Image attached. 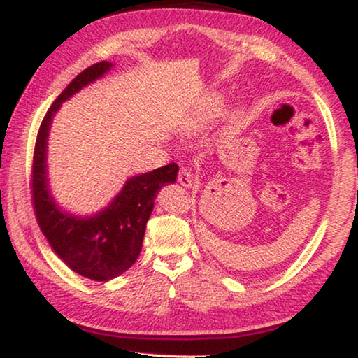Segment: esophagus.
<instances>
[{"label":"esophagus","instance_id":"1","mask_svg":"<svg viewBox=\"0 0 358 358\" xmlns=\"http://www.w3.org/2000/svg\"><path fill=\"white\" fill-rule=\"evenodd\" d=\"M178 183L183 185L185 187H194L196 186V177H194V173L189 169H180Z\"/></svg>","mask_w":358,"mask_h":358}]
</instances>
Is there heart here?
<instances>
[{
  "instance_id": "b5f03b06",
  "label": "heart",
  "mask_w": 358,
  "mask_h": 358,
  "mask_svg": "<svg viewBox=\"0 0 358 358\" xmlns=\"http://www.w3.org/2000/svg\"><path fill=\"white\" fill-rule=\"evenodd\" d=\"M224 98L221 94H211L205 99L201 106L197 107L196 113H194L192 120L187 124V129L189 131H199L208 126L210 123H213L216 118H220L224 110ZM241 120H243V112L241 110H235L230 117L229 121V129H235L237 126H240Z\"/></svg>"
}]
</instances>
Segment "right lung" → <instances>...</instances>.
Returning <instances> with one entry per match:
<instances>
[{"label": "right lung", "mask_w": 358, "mask_h": 358, "mask_svg": "<svg viewBox=\"0 0 358 358\" xmlns=\"http://www.w3.org/2000/svg\"><path fill=\"white\" fill-rule=\"evenodd\" d=\"M113 68L101 62L82 71L48 108L38 132L33 157V205L36 220L52 250L83 278L110 281L136 262L155 207L157 191L175 183L178 166L172 162L155 171L128 178L113 201L93 216L64 211L50 194L47 172V143L52 120L64 101Z\"/></svg>", "instance_id": "obj_1"}]
</instances>
